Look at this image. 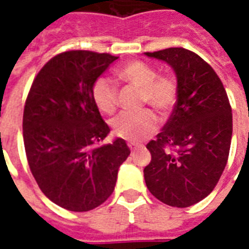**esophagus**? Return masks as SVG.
<instances>
[{
    "label": "esophagus",
    "mask_w": 249,
    "mask_h": 249,
    "mask_svg": "<svg viewBox=\"0 0 249 249\" xmlns=\"http://www.w3.org/2000/svg\"><path fill=\"white\" fill-rule=\"evenodd\" d=\"M128 146H129V148H130V151H132V152H134V151H136V150H137V144L129 143Z\"/></svg>",
    "instance_id": "1"
}]
</instances>
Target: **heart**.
Instances as JSON below:
<instances>
[{"label":"heart","instance_id":"b5f03b06","mask_svg":"<svg viewBox=\"0 0 249 249\" xmlns=\"http://www.w3.org/2000/svg\"><path fill=\"white\" fill-rule=\"evenodd\" d=\"M119 77L128 85L140 90L141 105L147 103L159 112H168L176 103L177 85L173 79L160 76L151 66L142 62H130L119 71ZM93 101L99 111L112 113L117 106V86L112 79L102 76L94 83ZM113 133L120 138L141 141L155 132L158 117L150 109L140 112H121L111 121Z\"/></svg>","mask_w":249,"mask_h":249}]
</instances>
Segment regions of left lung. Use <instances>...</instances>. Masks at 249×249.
Instances as JSON below:
<instances>
[{
    "instance_id": "1",
    "label": "left lung",
    "mask_w": 249,
    "mask_h": 249,
    "mask_svg": "<svg viewBox=\"0 0 249 249\" xmlns=\"http://www.w3.org/2000/svg\"><path fill=\"white\" fill-rule=\"evenodd\" d=\"M144 55L169 64L177 79L173 112L146 146L151 161L143 169L144 181L164 204L186 208L212 193L226 166L231 107L220 77L195 53L169 48Z\"/></svg>"
}]
</instances>
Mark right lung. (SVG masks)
I'll return each instance as SVG.
<instances>
[{
  "instance_id": "1",
  "label": "right lung",
  "mask_w": 249,
  "mask_h": 249,
  "mask_svg": "<svg viewBox=\"0 0 249 249\" xmlns=\"http://www.w3.org/2000/svg\"><path fill=\"white\" fill-rule=\"evenodd\" d=\"M116 59L86 50L58 54L37 73L25 101L23 138L31 172L53 203L72 212L105 203L130 154L123 138L97 144L109 128L91 90Z\"/></svg>"
}]
</instances>
